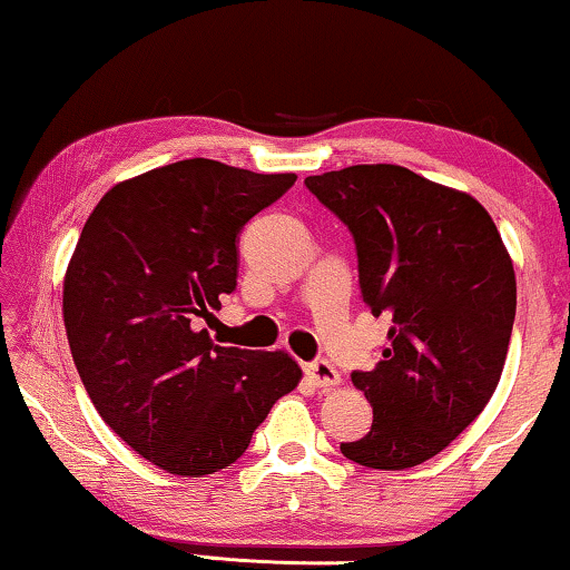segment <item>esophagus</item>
<instances>
[{
    "mask_svg": "<svg viewBox=\"0 0 570 570\" xmlns=\"http://www.w3.org/2000/svg\"><path fill=\"white\" fill-rule=\"evenodd\" d=\"M306 371H308V376H311V381H314L316 386H324L326 389V386L340 384L337 368H334L330 361H324V357H316L314 363H308Z\"/></svg>",
    "mask_w": 570,
    "mask_h": 570,
    "instance_id": "34e87169",
    "label": "esophagus"
}]
</instances>
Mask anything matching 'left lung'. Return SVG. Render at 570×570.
<instances>
[{"instance_id":"8db88e82","label":"left lung","mask_w":570,"mask_h":570,"mask_svg":"<svg viewBox=\"0 0 570 570\" xmlns=\"http://www.w3.org/2000/svg\"><path fill=\"white\" fill-rule=\"evenodd\" d=\"M306 186L355 240L365 306L392 318L376 368L353 371L371 431L340 451L373 470L423 464L501 381L517 316L511 256L478 199L410 168L350 166Z\"/></svg>"}]
</instances>
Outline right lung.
Returning a JSON list of instances; mask_svg holds the SVG:
<instances>
[{
    "label": "right lung",
    "mask_w": 570,
    "mask_h": 570,
    "mask_svg": "<svg viewBox=\"0 0 570 570\" xmlns=\"http://www.w3.org/2000/svg\"><path fill=\"white\" fill-rule=\"evenodd\" d=\"M191 158L116 184L85 223L65 277V326L98 415L170 474L220 472L272 404L291 355L220 347L199 330L236 291L238 233L295 184Z\"/></svg>",
    "instance_id": "add662e5"
}]
</instances>
